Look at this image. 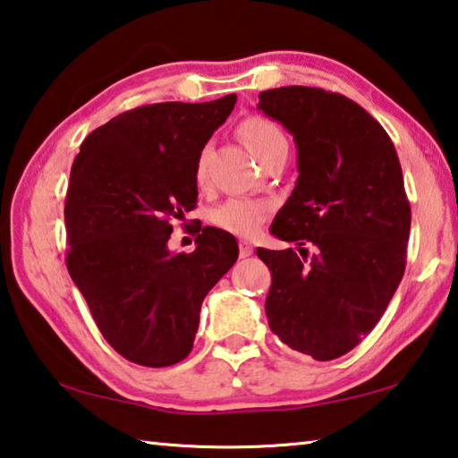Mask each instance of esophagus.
I'll list each match as a JSON object with an SVG mask.
<instances>
[{
  "label": "esophagus",
  "instance_id": "34e87169",
  "mask_svg": "<svg viewBox=\"0 0 458 458\" xmlns=\"http://www.w3.org/2000/svg\"><path fill=\"white\" fill-rule=\"evenodd\" d=\"M250 254H252V244L246 242V240H242V242H240V259L250 257Z\"/></svg>",
  "mask_w": 458,
  "mask_h": 458
}]
</instances>
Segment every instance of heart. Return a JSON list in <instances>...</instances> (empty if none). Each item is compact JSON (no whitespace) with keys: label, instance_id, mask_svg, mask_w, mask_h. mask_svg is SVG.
<instances>
[{"label":"heart","instance_id":"b5f03b06","mask_svg":"<svg viewBox=\"0 0 458 458\" xmlns=\"http://www.w3.org/2000/svg\"><path fill=\"white\" fill-rule=\"evenodd\" d=\"M240 137L250 147V151L257 155V159L265 165V161L273 157L278 151H289V141L273 119L262 117V114H252L246 117L238 127ZM196 182H206V153H201L196 164ZM270 204L259 199L234 198L222 204L214 214L216 226L232 232L236 236H254L260 230L262 224L268 218Z\"/></svg>","mask_w":458,"mask_h":458}]
</instances>
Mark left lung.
<instances>
[{"label":"left lung","mask_w":458,"mask_h":458,"mask_svg":"<svg viewBox=\"0 0 458 458\" xmlns=\"http://www.w3.org/2000/svg\"><path fill=\"white\" fill-rule=\"evenodd\" d=\"M259 108L299 151L297 185L270 226L299 248H257L273 275L268 325L291 350L335 360L376 327L404 276L412 212L396 147L339 92L270 89Z\"/></svg>","instance_id":"left-lung-1"}]
</instances>
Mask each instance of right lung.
<instances>
[{"label":"right lung","mask_w":458,"mask_h":458,"mask_svg":"<svg viewBox=\"0 0 458 458\" xmlns=\"http://www.w3.org/2000/svg\"><path fill=\"white\" fill-rule=\"evenodd\" d=\"M236 95L131 108L92 131L68 183L66 267L98 331L123 358L167 368L188 358L201 301L238 259L228 232L204 226L172 252L175 218L196 208V164Z\"/></svg>","instance_id":"right-lung-1"}]
</instances>
